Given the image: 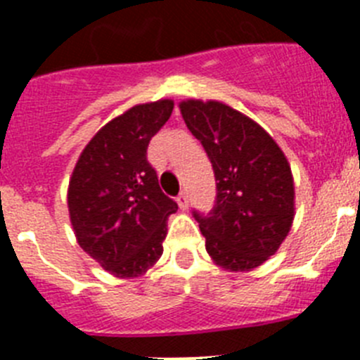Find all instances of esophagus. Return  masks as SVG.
Listing matches in <instances>:
<instances>
[{
    "mask_svg": "<svg viewBox=\"0 0 360 360\" xmlns=\"http://www.w3.org/2000/svg\"><path fill=\"white\" fill-rule=\"evenodd\" d=\"M176 202H178V207L184 209V211H186V209L189 207V198H187V193H186V191H182V193L178 195Z\"/></svg>",
    "mask_w": 360,
    "mask_h": 360,
    "instance_id": "obj_1",
    "label": "esophagus"
}]
</instances>
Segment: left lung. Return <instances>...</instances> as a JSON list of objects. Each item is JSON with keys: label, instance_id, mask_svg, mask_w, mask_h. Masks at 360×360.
<instances>
[{"label": "left lung", "instance_id": "8db88e82", "mask_svg": "<svg viewBox=\"0 0 360 360\" xmlns=\"http://www.w3.org/2000/svg\"><path fill=\"white\" fill-rule=\"evenodd\" d=\"M178 106L218 180L214 209L207 216L195 212L205 250L221 269L249 272L274 256L290 232L295 216L290 164L274 139L241 111L200 98Z\"/></svg>", "mask_w": 360, "mask_h": 360}]
</instances>
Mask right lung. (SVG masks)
I'll return each instance as SVG.
<instances>
[{"instance_id":"obj_1","label":"right lung","mask_w":360,"mask_h":360,"mask_svg":"<svg viewBox=\"0 0 360 360\" xmlns=\"http://www.w3.org/2000/svg\"><path fill=\"white\" fill-rule=\"evenodd\" d=\"M173 108L171 98H160L111 119L86 144L70 176L77 243L115 278H139L160 259L167 218L178 211L146 157Z\"/></svg>"}]
</instances>
